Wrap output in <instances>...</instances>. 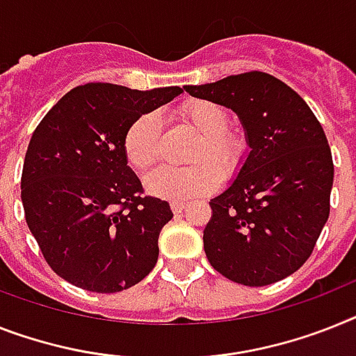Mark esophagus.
I'll list each match as a JSON object with an SVG mask.
<instances>
[{
    "mask_svg": "<svg viewBox=\"0 0 356 356\" xmlns=\"http://www.w3.org/2000/svg\"><path fill=\"white\" fill-rule=\"evenodd\" d=\"M170 208H172L173 213H181V211L184 210V202L183 201H173L172 204H170Z\"/></svg>",
    "mask_w": 356,
    "mask_h": 356,
    "instance_id": "esophagus-1",
    "label": "esophagus"
}]
</instances>
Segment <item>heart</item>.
Instances as JSON below:
<instances>
[{
    "instance_id": "1",
    "label": "heart",
    "mask_w": 356,
    "mask_h": 356,
    "mask_svg": "<svg viewBox=\"0 0 356 356\" xmlns=\"http://www.w3.org/2000/svg\"><path fill=\"white\" fill-rule=\"evenodd\" d=\"M181 118L201 134L193 161L210 159L192 166H159L145 179L146 192L163 201H186L197 195H206L217 190L224 175L238 168L243 161L244 145L234 134L226 132L229 115L219 103L192 99L181 106ZM163 132L161 113L150 110L137 115L122 137V150L134 168L146 170L157 161Z\"/></svg>"
}]
</instances>
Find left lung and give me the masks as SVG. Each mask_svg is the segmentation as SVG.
Listing matches in <instances>:
<instances>
[{"mask_svg": "<svg viewBox=\"0 0 356 356\" xmlns=\"http://www.w3.org/2000/svg\"><path fill=\"white\" fill-rule=\"evenodd\" d=\"M186 92L234 110L250 148L229 186L210 199L208 261L244 286L286 279L312 255L330 217L333 159L321 122L297 92L264 72Z\"/></svg>", "mask_w": 356, "mask_h": 356, "instance_id": "8db88e82", "label": "left lung"}]
</instances>
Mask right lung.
Returning a JSON list of instances; mask_svg holds the SVG:
<instances>
[{
    "label": "right lung",
    "mask_w": 356,
    "mask_h": 356,
    "mask_svg": "<svg viewBox=\"0 0 356 356\" xmlns=\"http://www.w3.org/2000/svg\"><path fill=\"white\" fill-rule=\"evenodd\" d=\"M181 94L88 83L63 95L32 134L21 175L25 219L44 261L70 284L118 293L154 270L173 213L166 201L139 195L122 137L137 115Z\"/></svg>",
    "instance_id": "right-lung-1"
}]
</instances>
